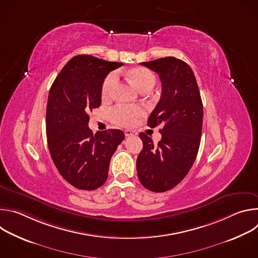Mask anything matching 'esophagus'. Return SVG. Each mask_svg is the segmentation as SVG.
Returning a JSON list of instances; mask_svg holds the SVG:
<instances>
[{"label": "esophagus", "instance_id": "34e87169", "mask_svg": "<svg viewBox=\"0 0 258 258\" xmlns=\"http://www.w3.org/2000/svg\"><path fill=\"white\" fill-rule=\"evenodd\" d=\"M124 134H125V137H133V136H137L138 132L133 131V130H125Z\"/></svg>", "mask_w": 258, "mask_h": 258}]
</instances>
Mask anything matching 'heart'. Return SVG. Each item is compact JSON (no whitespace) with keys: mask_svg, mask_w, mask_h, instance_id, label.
Instances as JSON below:
<instances>
[{"mask_svg":"<svg viewBox=\"0 0 258 258\" xmlns=\"http://www.w3.org/2000/svg\"><path fill=\"white\" fill-rule=\"evenodd\" d=\"M128 77L134 82L139 91L145 89H152L156 83V78L154 73L144 67H136L128 71ZM117 81V73L112 72L104 80L102 85V95H109L110 91L113 88L114 84ZM144 114V110L139 106H116L110 110L108 113L109 119L113 123L122 126H132L134 125L138 118Z\"/></svg>","mask_w":258,"mask_h":258,"instance_id":"obj_1","label":"heart"}]
</instances>
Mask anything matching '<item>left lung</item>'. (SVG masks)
Segmentation results:
<instances>
[{
    "label": "left lung",
    "instance_id": "obj_1",
    "mask_svg": "<svg viewBox=\"0 0 258 258\" xmlns=\"http://www.w3.org/2000/svg\"><path fill=\"white\" fill-rule=\"evenodd\" d=\"M143 66L159 75L161 97L148 118V125L159 124L162 138L157 145L140 133L143 149L137 159L142 185L152 192L174 188L191 169L200 146L203 105L191 67L182 60L165 57Z\"/></svg>",
    "mask_w": 258,
    "mask_h": 258
}]
</instances>
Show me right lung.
<instances>
[{"label": "right lung", "instance_id": "obj_1", "mask_svg": "<svg viewBox=\"0 0 258 258\" xmlns=\"http://www.w3.org/2000/svg\"><path fill=\"white\" fill-rule=\"evenodd\" d=\"M122 66L91 55H78L55 79L48 98L46 132L55 166L70 185L81 190L100 188L110 160L123 141L120 130L89 128V112L100 107L102 85L110 71Z\"/></svg>", "mask_w": 258, "mask_h": 258}]
</instances>
